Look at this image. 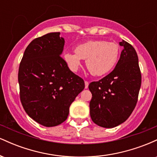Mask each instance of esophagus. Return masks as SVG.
I'll return each instance as SVG.
<instances>
[{
	"mask_svg": "<svg viewBox=\"0 0 157 157\" xmlns=\"http://www.w3.org/2000/svg\"><path fill=\"white\" fill-rule=\"evenodd\" d=\"M89 87V82L88 81H85V89H87Z\"/></svg>",
	"mask_w": 157,
	"mask_h": 157,
	"instance_id": "esophagus-1",
	"label": "esophagus"
}]
</instances>
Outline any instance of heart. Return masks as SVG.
Instances as JSON below:
<instances>
[{
    "instance_id": "1",
    "label": "heart",
    "mask_w": 157,
    "mask_h": 157,
    "mask_svg": "<svg viewBox=\"0 0 157 157\" xmlns=\"http://www.w3.org/2000/svg\"><path fill=\"white\" fill-rule=\"evenodd\" d=\"M120 55V47L113 42L102 40H91L77 46L75 52H65L64 60L70 69L77 71L82 60H86V67L94 76L108 74L116 66Z\"/></svg>"
}]
</instances>
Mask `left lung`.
Returning <instances> with one entry per match:
<instances>
[{"instance_id": "1", "label": "left lung", "mask_w": 157, "mask_h": 157, "mask_svg": "<svg viewBox=\"0 0 157 157\" xmlns=\"http://www.w3.org/2000/svg\"><path fill=\"white\" fill-rule=\"evenodd\" d=\"M123 47L116 67L109 75L89 84L92 94L90 116L97 125L114 128L130 117L136 105L141 86V73L134 48L122 40Z\"/></svg>"}]
</instances>
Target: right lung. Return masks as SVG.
<instances>
[{
    "label": "right lung",
    "instance_id": "right-lung-1",
    "mask_svg": "<svg viewBox=\"0 0 157 157\" xmlns=\"http://www.w3.org/2000/svg\"><path fill=\"white\" fill-rule=\"evenodd\" d=\"M51 32L32 41L20 64V97L27 114L46 127L66 120L69 107L85 88L84 81L73 73L60 55L64 38Z\"/></svg>",
    "mask_w": 157,
    "mask_h": 157
}]
</instances>
